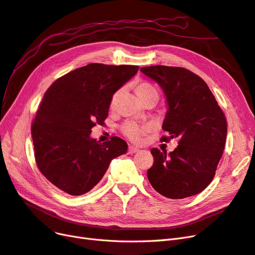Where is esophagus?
I'll list each match as a JSON object with an SVG mask.
<instances>
[{"instance_id": "34e87169", "label": "esophagus", "mask_w": 255, "mask_h": 255, "mask_svg": "<svg viewBox=\"0 0 255 255\" xmlns=\"http://www.w3.org/2000/svg\"><path fill=\"white\" fill-rule=\"evenodd\" d=\"M140 150L139 148H137V147H135V146H129L128 147V154H135V153H137V152H139Z\"/></svg>"}]
</instances>
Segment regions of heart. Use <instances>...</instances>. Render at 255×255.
I'll list each match as a JSON object with an SVG mask.
<instances>
[{"mask_svg": "<svg viewBox=\"0 0 255 255\" xmlns=\"http://www.w3.org/2000/svg\"><path fill=\"white\" fill-rule=\"evenodd\" d=\"M136 92L140 98H143L145 96L152 93H157L155 87L147 82H140L136 86ZM151 130V127L147 125H140L135 121L128 120L121 126V131L127 138H128L133 142H140L142 138Z\"/></svg>", "mask_w": 255, "mask_h": 255, "instance_id": "b5f03b06", "label": "heart"}]
</instances>
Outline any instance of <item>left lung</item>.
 <instances>
[{
    "mask_svg": "<svg viewBox=\"0 0 255 255\" xmlns=\"http://www.w3.org/2000/svg\"><path fill=\"white\" fill-rule=\"evenodd\" d=\"M163 90L169 110L161 141L178 139L170 155L154 147V163L147 170L152 187L172 199H181L204 191L214 178L224 153L227 120L207 83L183 67L145 66L140 68Z\"/></svg>",
    "mask_w": 255,
    "mask_h": 255,
    "instance_id": "left-lung-1",
    "label": "left lung"
}]
</instances>
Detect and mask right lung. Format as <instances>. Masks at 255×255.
Masks as SVG:
<instances>
[{
    "instance_id": "1",
    "label": "right lung",
    "mask_w": 255,
    "mask_h": 255,
    "mask_svg": "<svg viewBox=\"0 0 255 255\" xmlns=\"http://www.w3.org/2000/svg\"><path fill=\"white\" fill-rule=\"evenodd\" d=\"M138 69L91 63L60 77L44 94L31 124L34 158L58 189L84 194L101 180L114 158L127 152L124 139L101 143L90 135L96 125L104 124L113 95Z\"/></svg>"
}]
</instances>
